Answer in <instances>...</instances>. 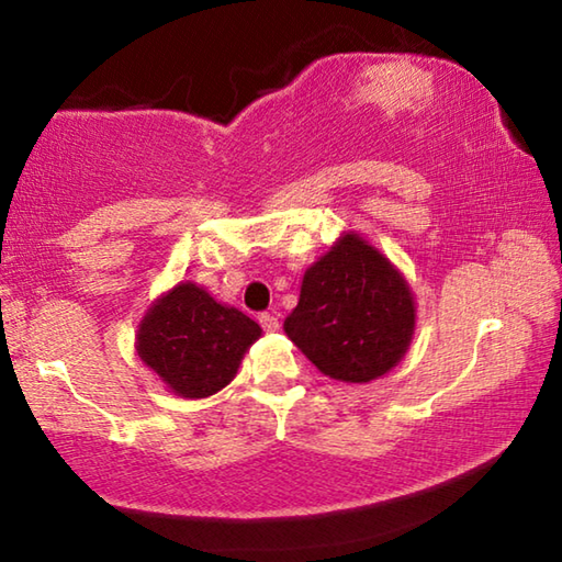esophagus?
<instances>
[{"mask_svg": "<svg viewBox=\"0 0 562 562\" xmlns=\"http://www.w3.org/2000/svg\"><path fill=\"white\" fill-rule=\"evenodd\" d=\"M258 322H260V327H262L265 331H274V329H280V322H278V317L270 315V312H262V315H258Z\"/></svg>", "mask_w": 562, "mask_h": 562, "instance_id": "obj_1", "label": "esophagus"}]
</instances>
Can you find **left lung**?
<instances>
[{
  "label": "left lung",
  "mask_w": 562,
  "mask_h": 562,
  "mask_svg": "<svg viewBox=\"0 0 562 562\" xmlns=\"http://www.w3.org/2000/svg\"><path fill=\"white\" fill-rule=\"evenodd\" d=\"M414 297L392 262L345 235L304 272L284 331L322 374L372 382L386 374L414 335Z\"/></svg>",
  "instance_id": "1"
}]
</instances>
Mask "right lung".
Listing matches in <instances>:
<instances>
[{"instance_id": "obj_1", "label": "right lung", "mask_w": 562, "mask_h": 562, "mask_svg": "<svg viewBox=\"0 0 562 562\" xmlns=\"http://www.w3.org/2000/svg\"><path fill=\"white\" fill-rule=\"evenodd\" d=\"M258 337V322L180 282L148 310L138 329V357L178 396L203 398L233 382L245 349Z\"/></svg>"}]
</instances>
